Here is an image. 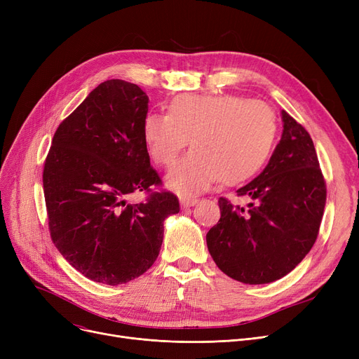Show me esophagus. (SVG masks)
<instances>
[{"instance_id":"1","label":"esophagus","mask_w":359,"mask_h":359,"mask_svg":"<svg viewBox=\"0 0 359 359\" xmlns=\"http://www.w3.org/2000/svg\"><path fill=\"white\" fill-rule=\"evenodd\" d=\"M199 202V199L196 198V196H182L180 198V203L183 205V206H194V205H196Z\"/></svg>"}]
</instances>
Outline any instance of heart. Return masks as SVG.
<instances>
[{
	"label": "heart",
	"instance_id": "b5f03b06",
	"mask_svg": "<svg viewBox=\"0 0 359 359\" xmlns=\"http://www.w3.org/2000/svg\"><path fill=\"white\" fill-rule=\"evenodd\" d=\"M276 134L271 106L234 94H180L167 113H149L142 122L148 154L163 167H172L191 140L194 151L167 177L180 194L252 179L269 160Z\"/></svg>",
	"mask_w": 359,
	"mask_h": 359
}]
</instances>
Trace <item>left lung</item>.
<instances>
[{
  "label": "left lung",
  "mask_w": 359,
  "mask_h": 359,
  "mask_svg": "<svg viewBox=\"0 0 359 359\" xmlns=\"http://www.w3.org/2000/svg\"><path fill=\"white\" fill-rule=\"evenodd\" d=\"M284 130L266 168L237 196L219 198L221 218L206 234L217 266L243 284H269L311 250L326 205V182L306 128L282 110Z\"/></svg>",
  "instance_id": "1"
}]
</instances>
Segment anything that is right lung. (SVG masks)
<instances>
[{
  "label": "right lung",
  "instance_id": "obj_1",
  "mask_svg": "<svg viewBox=\"0 0 359 359\" xmlns=\"http://www.w3.org/2000/svg\"><path fill=\"white\" fill-rule=\"evenodd\" d=\"M148 96L137 84L107 80L65 118L43 167L50 238L72 268L119 285L156 262L163 222L180 210L149 164L142 138ZM135 191L145 201L128 204Z\"/></svg>",
  "mask_w": 359,
  "mask_h": 359
}]
</instances>
